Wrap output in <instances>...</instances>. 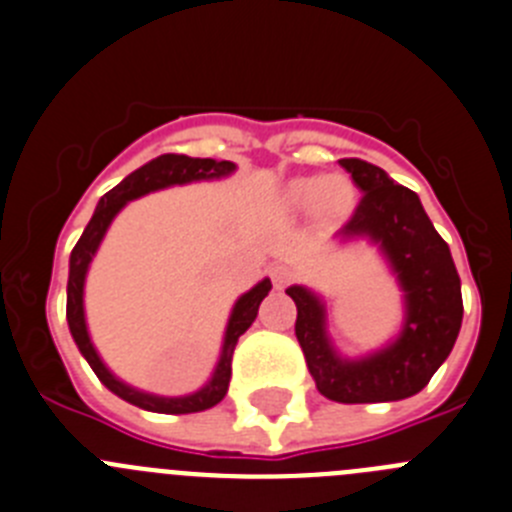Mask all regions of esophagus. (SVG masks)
<instances>
[{"instance_id":"esophagus-1","label":"esophagus","mask_w":512,"mask_h":512,"mask_svg":"<svg viewBox=\"0 0 512 512\" xmlns=\"http://www.w3.org/2000/svg\"><path fill=\"white\" fill-rule=\"evenodd\" d=\"M270 280H273L275 288H285L293 280V270L288 265H273L270 267Z\"/></svg>"}]
</instances>
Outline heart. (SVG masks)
<instances>
[{
  "label": "heart",
  "instance_id": "heart-1",
  "mask_svg": "<svg viewBox=\"0 0 512 512\" xmlns=\"http://www.w3.org/2000/svg\"><path fill=\"white\" fill-rule=\"evenodd\" d=\"M288 201L298 209H319L326 216L349 211L354 191L344 178H298L288 186Z\"/></svg>",
  "mask_w": 512,
  "mask_h": 512
}]
</instances>
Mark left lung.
Returning <instances> with one entry per match:
<instances>
[{
    "mask_svg": "<svg viewBox=\"0 0 512 512\" xmlns=\"http://www.w3.org/2000/svg\"><path fill=\"white\" fill-rule=\"evenodd\" d=\"M362 191L344 224V237H370L382 247L405 293V326L388 349L347 362L331 349L324 329V303L301 285H290L296 301V336L316 388L336 403H388L421 393L449 357L462 329V283L449 245L436 232L411 188L400 186L377 165L339 160Z\"/></svg>",
    "mask_w": 512,
    "mask_h": 512,
    "instance_id": "left-lung-1",
    "label": "left lung"
}]
</instances>
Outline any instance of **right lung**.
Here are the masks:
<instances>
[{
  "mask_svg": "<svg viewBox=\"0 0 512 512\" xmlns=\"http://www.w3.org/2000/svg\"><path fill=\"white\" fill-rule=\"evenodd\" d=\"M234 170V163L229 160H211V158H188V155H160V158L150 160L147 165L137 168L135 173L124 178L119 186H114L112 191L104 193V199L96 206L91 222L86 224L84 234L76 242L71 252V273H68V303H66V319L71 326L73 342L78 344L81 354L86 357V362L91 365V370L96 372L104 385L112 390L114 395H119L127 403L137 405V408H145V411L153 413H199L209 411L216 403H222V398L227 395L229 380H232V354L237 347V339L245 334L252 326L257 316V308H260L262 298L267 296V290L273 288L270 280H262L257 283L250 293L239 298L232 308V316H229L227 334H224V349L222 357H219V365H216L214 375L206 382L199 393L186 395V398H158V395H147L140 390L124 385L122 380L112 375V372L104 367V362L96 354L94 344L89 339V331H86V319H84V280L86 270H89V262L94 257L96 247H99L101 237L107 232V227L112 224V219L117 216V211L122 209L127 201L137 199V196H145L150 191H158L165 186H176V183H191L201 181V178H222L229 176Z\"/></svg>",
  "mask_w": 512,
  "mask_h": 512,
  "instance_id": "obj_1",
  "label": "right lung"
}]
</instances>
